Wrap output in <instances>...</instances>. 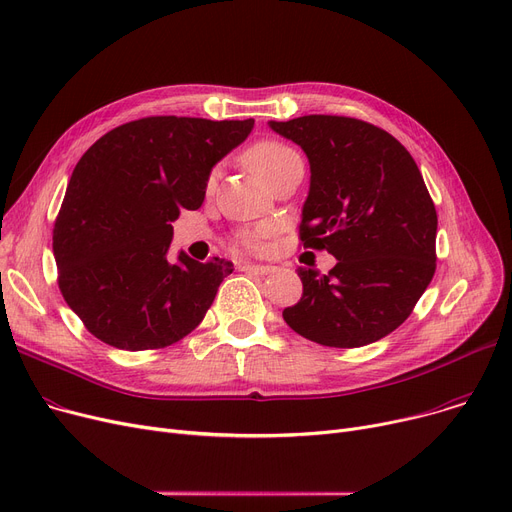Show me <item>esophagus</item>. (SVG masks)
I'll list each match as a JSON object with an SVG mask.
<instances>
[{
    "label": "esophagus",
    "instance_id": "obj_1",
    "mask_svg": "<svg viewBox=\"0 0 512 512\" xmlns=\"http://www.w3.org/2000/svg\"><path fill=\"white\" fill-rule=\"evenodd\" d=\"M240 270L242 272H253V274H259V276H267V274H272L276 267L274 265H259V263H242Z\"/></svg>",
    "mask_w": 512,
    "mask_h": 512
}]
</instances>
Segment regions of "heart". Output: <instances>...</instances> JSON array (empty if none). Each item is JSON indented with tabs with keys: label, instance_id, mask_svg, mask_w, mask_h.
Here are the masks:
<instances>
[{
	"label": "heart",
	"instance_id": "b5f03b06",
	"mask_svg": "<svg viewBox=\"0 0 512 512\" xmlns=\"http://www.w3.org/2000/svg\"><path fill=\"white\" fill-rule=\"evenodd\" d=\"M294 153L288 145L280 143V141H272V139H265V141H257L255 145H251L245 153V164L247 168L261 180H265L270 176L278 166H282L284 161ZM213 184V176L209 180V186ZM242 245L251 251H257L261 247V234H245L240 238Z\"/></svg>",
	"mask_w": 512,
	"mask_h": 512
}]
</instances>
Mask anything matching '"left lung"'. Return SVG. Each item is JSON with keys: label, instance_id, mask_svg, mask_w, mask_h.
I'll return each instance as SVG.
<instances>
[{"label": "left lung", "instance_id": "8db88e82", "mask_svg": "<svg viewBox=\"0 0 512 512\" xmlns=\"http://www.w3.org/2000/svg\"><path fill=\"white\" fill-rule=\"evenodd\" d=\"M311 166L301 242L338 263L299 267L303 297L282 311L307 340L357 348L394 332L436 272L438 215L411 153L392 134L346 116L270 122Z\"/></svg>", "mask_w": 512, "mask_h": 512}]
</instances>
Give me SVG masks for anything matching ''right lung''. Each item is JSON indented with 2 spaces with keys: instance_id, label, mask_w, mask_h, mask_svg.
Listing matches in <instances>:
<instances>
[{
  "instance_id": "obj_1",
  "label": "right lung",
  "mask_w": 512,
  "mask_h": 512,
  "mask_svg": "<svg viewBox=\"0 0 512 512\" xmlns=\"http://www.w3.org/2000/svg\"><path fill=\"white\" fill-rule=\"evenodd\" d=\"M255 120L151 116L126 122L78 159L53 224V257L68 307L122 351L164 348L191 334L232 261L168 257L172 222L199 209L211 168Z\"/></svg>"
}]
</instances>
